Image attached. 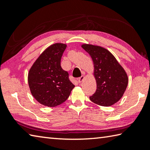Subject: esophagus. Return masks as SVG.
<instances>
[{"label":"esophagus","instance_id":"1","mask_svg":"<svg viewBox=\"0 0 150 150\" xmlns=\"http://www.w3.org/2000/svg\"><path fill=\"white\" fill-rule=\"evenodd\" d=\"M84 79H85V77H84V76H83V75H82V76H81V77H80L78 79L79 82L80 83H82V82H83V81L84 80Z\"/></svg>","mask_w":150,"mask_h":150}]
</instances>
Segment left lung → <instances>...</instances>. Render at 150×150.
<instances>
[{
  "label": "left lung",
  "mask_w": 150,
  "mask_h": 150,
  "mask_svg": "<svg viewBox=\"0 0 150 150\" xmlns=\"http://www.w3.org/2000/svg\"><path fill=\"white\" fill-rule=\"evenodd\" d=\"M81 47L90 55L94 65L96 90L90 100L103 106L115 105L122 97L128 86V77L125 70L105 47L87 44Z\"/></svg>",
  "instance_id": "obj_1"
}]
</instances>
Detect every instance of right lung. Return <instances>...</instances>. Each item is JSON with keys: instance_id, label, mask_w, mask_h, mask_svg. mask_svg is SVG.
Here are the masks:
<instances>
[{"instance_id": "add662e5", "label": "right lung", "mask_w": 150, "mask_h": 150, "mask_svg": "<svg viewBox=\"0 0 150 150\" xmlns=\"http://www.w3.org/2000/svg\"><path fill=\"white\" fill-rule=\"evenodd\" d=\"M67 45H50L35 61L29 70L30 92L38 102L48 107L61 105L67 99L75 85L69 74L61 67V59Z\"/></svg>"}]
</instances>
